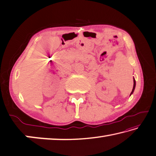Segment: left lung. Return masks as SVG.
Instances as JSON below:
<instances>
[{"mask_svg":"<svg viewBox=\"0 0 156 156\" xmlns=\"http://www.w3.org/2000/svg\"><path fill=\"white\" fill-rule=\"evenodd\" d=\"M133 90H132V92H131V94L133 93V91H134V90H135V88H136V80H135V79L133 80Z\"/></svg>","mask_w":156,"mask_h":156,"instance_id":"1","label":"left lung"}]
</instances>
